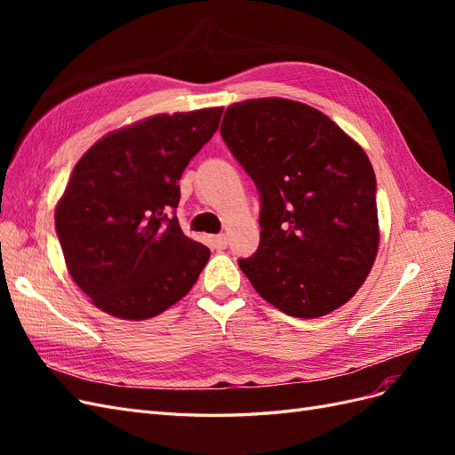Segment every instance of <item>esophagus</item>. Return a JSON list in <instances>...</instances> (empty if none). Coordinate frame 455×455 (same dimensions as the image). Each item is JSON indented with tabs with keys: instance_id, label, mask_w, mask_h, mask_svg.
<instances>
[{
	"instance_id": "obj_1",
	"label": "esophagus",
	"mask_w": 455,
	"mask_h": 455,
	"mask_svg": "<svg viewBox=\"0 0 455 455\" xmlns=\"http://www.w3.org/2000/svg\"><path fill=\"white\" fill-rule=\"evenodd\" d=\"M211 243H212V246H214L216 251H224L226 246H228V237L226 235H214L211 239Z\"/></svg>"
}]
</instances>
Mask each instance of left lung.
<instances>
[{"label":"left lung","instance_id":"1","mask_svg":"<svg viewBox=\"0 0 455 455\" xmlns=\"http://www.w3.org/2000/svg\"><path fill=\"white\" fill-rule=\"evenodd\" d=\"M220 132L261 197L259 246L239 259L256 292L298 319L347 304L379 246L364 149L319 109L279 96L231 104Z\"/></svg>","mask_w":455,"mask_h":455}]
</instances>
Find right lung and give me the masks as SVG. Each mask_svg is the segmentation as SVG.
I'll use <instances>...</instances> for the list:
<instances>
[{
	"instance_id": "obj_1",
	"label": "right lung",
	"mask_w": 455,
	"mask_h": 455,
	"mask_svg": "<svg viewBox=\"0 0 455 455\" xmlns=\"http://www.w3.org/2000/svg\"><path fill=\"white\" fill-rule=\"evenodd\" d=\"M224 108L157 114L108 132L77 161L54 209L68 273L94 307L146 321L180 301L211 258L169 212L178 180Z\"/></svg>"
}]
</instances>
